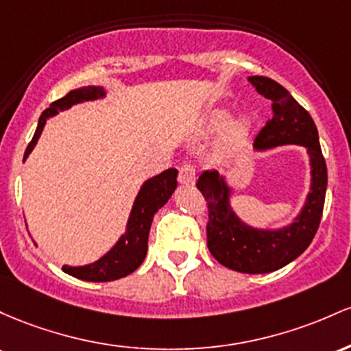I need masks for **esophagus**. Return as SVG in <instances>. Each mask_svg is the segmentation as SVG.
<instances>
[{
  "label": "esophagus",
  "instance_id": "1",
  "mask_svg": "<svg viewBox=\"0 0 351 351\" xmlns=\"http://www.w3.org/2000/svg\"><path fill=\"white\" fill-rule=\"evenodd\" d=\"M195 167L192 164H184L179 171V182L184 186H194L195 184Z\"/></svg>",
  "mask_w": 351,
  "mask_h": 351
}]
</instances>
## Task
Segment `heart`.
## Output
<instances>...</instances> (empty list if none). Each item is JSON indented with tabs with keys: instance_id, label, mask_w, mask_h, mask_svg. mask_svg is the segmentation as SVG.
<instances>
[{
	"instance_id": "heart-1",
	"label": "heart",
	"mask_w": 351,
	"mask_h": 351,
	"mask_svg": "<svg viewBox=\"0 0 351 351\" xmlns=\"http://www.w3.org/2000/svg\"><path fill=\"white\" fill-rule=\"evenodd\" d=\"M204 132L208 136L223 132V145L227 149H235L242 145L249 137L252 131V121L249 117L242 116L232 121V112L227 108L210 109L204 117Z\"/></svg>"
}]
</instances>
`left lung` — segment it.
Returning a JSON list of instances; mask_svg holds the SVG:
<instances>
[{"instance_id":"8db88e82","label":"left lung","mask_w":351,"mask_h":351,"mask_svg":"<svg viewBox=\"0 0 351 351\" xmlns=\"http://www.w3.org/2000/svg\"><path fill=\"white\" fill-rule=\"evenodd\" d=\"M258 94L271 101V119L258 132L254 149L270 151L278 145H303L308 154L310 192L290 223L277 228L254 227L243 222L232 207L234 189L217 171L202 172L197 189L208 206L207 247L223 267L242 274H269L305 252L320 226L326 192V164L312 116L292 94L270 77H247Z\"/></svg>"}]
</instances>
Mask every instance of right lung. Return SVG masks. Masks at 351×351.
<instances>
[{
  "label": "right lung",
  "instance_id": "1",
  "mask_svg": "<svg viewBox=\"0 0 351 351\" xmlns=\"http://www.w3.org/2000/svg\"><path fill=\"white\" fill-rule=\"evenodd\" d=\"M104 86H82V88L69 90L61 99L54 101L39 117L36 132L26 147L25 160L36 147L38 139L41 137L43 129L49 117L58 116L59 111H66L81 102L104 99ZM177 174H179L177 169H167V171L145 180L134 199L124 234L101 258L88 263V265H62V270L86 282H111L132 274L144 262L145 254H147L149 230H151L156 212L167 204V200L177 189Z\"/></svg>",
  "mask_w": 351,
  "mask_h": 351
}]
</instances>
